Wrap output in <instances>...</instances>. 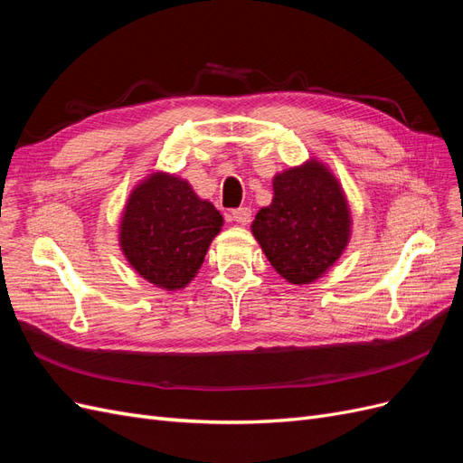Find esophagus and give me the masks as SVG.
<instances>
[{
  "label": "esophagus",
  "instance_id": "obj_1",
  "mask_svg": "<svg viewBox=\"0 0 463 463\" xmlns=\"http://www.w3.org/2000/svg\"><path fill=\"white\" fill-rule=\"evenodd\" d=\"M250 216L253 214H250V208H247V206L232 210V218H233V222L240 223V226H247V223L250 222Z\"/></svg>",
  "mask_w": 463,
  "mask_h": 463
}]
</instances>
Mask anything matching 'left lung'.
I'll use <instances>...</instances> for the list:
<instances>
[{
	"mask_svg": "<svg viewBox=\"0 0 463 463\" xmlns=\"http://www.w3.org/2000/svg\"><path fill=\"white\" fill-rule=\"evenodd\" d=\"M274 197L250 232L274 270L289 284H311L342 257L352 237V213L340 181L311 158L276 174Z\"/></svg>",
	"mask_w": 463,
	"mask_h": 463,
	"instance_id": "8db88e82",
	"label": "left lung"
}]
</instances>
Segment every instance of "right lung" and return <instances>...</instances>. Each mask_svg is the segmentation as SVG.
<instances>
[{
    "label": "right lung",
    "instance_id": "right-lung-1",
    "mask_svg": "<svg viewBox=\"0 0 463 463\" xmlns=\"http://www.w3.org/2000/svg\"><path fill=\"white\" fill-rule=\"evenodd\" d=\"M222 226L214 204L201 199L187 179L152 172L123 208L119 247L146 282L175 291L197 276Z\"/></svg>",
    "mask_w": 463,
    "mask_h": 463
}]
</instances>
